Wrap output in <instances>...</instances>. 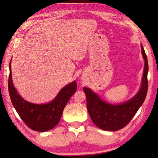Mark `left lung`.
<instances>
[{"mask_svg":"<svg viewBox=\"0 0 158 158\" xmlns=\"http://www.w3.org/2000/svg\"><path fill=\"white\" fill-rule=\"evenodd\" d=\"M141 53L144 59V69L140 89L132 98L118 105L104 101L89 88L84 87L87 109L90 118L96 126L106 131H117L124 127L143 105L148 91V64L142 44Z\"/></svg>","mask_w":158,"mask_h":158,"instance_id":"8db88e82","label":"left lung"}]
</instances>
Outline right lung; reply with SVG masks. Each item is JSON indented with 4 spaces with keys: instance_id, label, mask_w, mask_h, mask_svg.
I'll list each match as a JSON object with an SVG mask.
<instances>
[{
    "instance_id": "1",
    "label": "right lung",
    "mask_w": 158,
    "mask_h": 158,
    "mask_svg": "<svg viewBox=\"0 0 158 158\" xmlns=\"http://www.w3.org/2000/svg\"><path fill=\"white\" fill-rule=\"evenodd\" d=\"M12 60V58H11ZM77 82L74 81L64 86L54 99L42 105L25 100L19 94L12 82L11 60L10 62L8 90L12 105L22 121L31 130L46 132L52 130L59 123L63 109L77 90Z\"/></svg>"
}]
</instances>
